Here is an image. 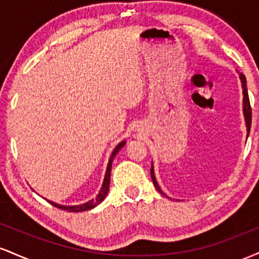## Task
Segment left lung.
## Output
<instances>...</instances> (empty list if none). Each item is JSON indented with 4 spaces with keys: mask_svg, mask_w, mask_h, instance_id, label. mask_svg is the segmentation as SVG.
<instances>
[{
    "mask_svg": "<svg viewBox=\"0 0 259 259\" xmlns=\"http://www.w3.org/2000/svg\"><path fill=\"white\" fill-rule=\"evenodd\" d=\"M240 80H241V86H242V95H243V100H242V112H243V117H245V123H246V127H247V138L249 134V129H251V121H252V112H251V106H249V99H248V92H247V88H246V78L243 74H240L239 75ZM151 178H152L153 185L156 186V189L158 190L162 195L167 196L164 192L160 190V187L157 183L156 177H154V169H153V163L152 167H151Z\"/></svg>",
    "mask_w": 259,
    "mask_h": 259,
    "instance_id": "8db88e82",
    "label": "left lung"
}]
</instances>
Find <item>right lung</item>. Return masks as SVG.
Instances as JSON below:
<instances>
[{"instance_id":"right-lung-1","label":"right lung","mask_w":259,"mask_h":259,"mask_svg":"<svg viewBox=\"0 0 259 259\" xmlns=\"http://www.w3.org/2000/svg\"><path fill=\"white\" fill-rule=\"evenodd\" d=\"M125 144H126V141L124 140V141L119 142V144L115 146L114 150H113V152L111 154V158H109V160H108V165H107V169H106V174H105V179H103V183H102V187H101L99 195H97L96 197L92 198V200H90V201L85 202V203L76 204V206H64V204L56 203V202H52L50 200H47V202H50L52 206L57 207V208H59V209L68 210V212H85V210L92 209V208L99 206L101 202L105 200L107 194H108V191H109V183H111V170H112L113 159H114V157L117 156V153L119 152L121 148L125 146ZM45 200H46V198H45Z\"/></svg>"}]
</instances>
